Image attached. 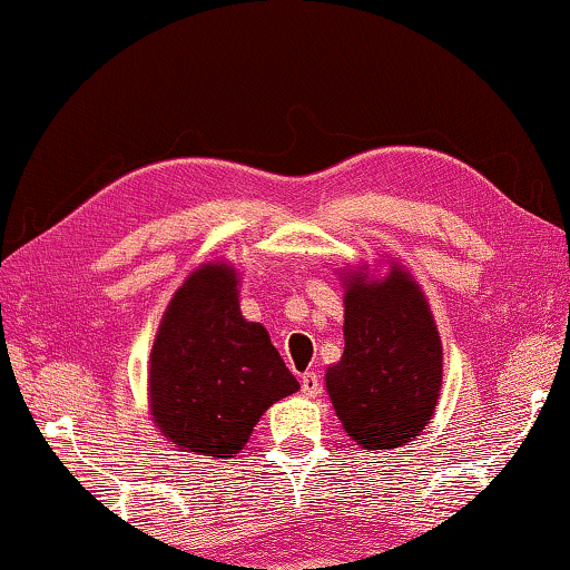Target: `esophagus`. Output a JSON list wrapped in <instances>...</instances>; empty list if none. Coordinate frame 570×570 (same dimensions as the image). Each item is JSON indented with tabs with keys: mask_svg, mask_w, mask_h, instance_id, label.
<instances>
[{
	"mask_svg": "<svg viewBox=\"0 0 570 570\" xmlns=\"http://www.w3.org/2000/svg\"><path fill=\"white\" fill-rule=\"evenodd\" d=\"M302 392L307 396H317L322 392V381L314 371L302 373Z\"/></svg>",
	"mask_w": 570,
	"mask_h": 570,
	"instance_id": "34e87169",
	"label": "esophagus"
}]
</instances>
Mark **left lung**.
<instances>
[{
  "instance_id": "8db88e82",
  "label": "left lung",
  "mask_w": 570,
  "mask_h": 570,
  "mask_svg": "<svg viewBox=\"0 0 570 570\" xmlns=\"http://www.w3.org/2000/svg\"><path fill=\"white\" fill-rule=\"evenodd\" d=\"M345 351L325 373L327 394L363 450L412 443L428 428L443 386V343L417 282L396 263L384 278L351 271Z\"/></svg>"
}]
</instances>
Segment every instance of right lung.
Wrapping results in <instances>:
<instances>
[{
    "instance_id": "1",
    "label": "right lung",
    "mask_w": 570,
    "mask_h": 570,
    "mask_svg": "<svg viewBox=\"0 0 570 570\" xmlns=\"http://www.w3.org/2000/svg\"><path fill=\"white\" fill-rule=\"evenodd\" d=\"M299 389L266 327L237 302V271L204 263L178 286L153 340L148 402L164 438L194 455L233 458L263 412Z\"/></svg>"
}]
</instances>
